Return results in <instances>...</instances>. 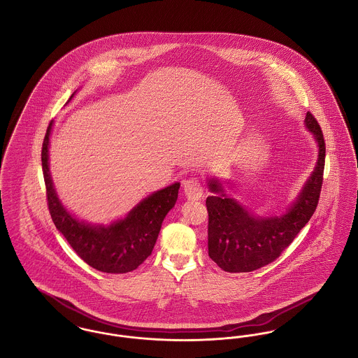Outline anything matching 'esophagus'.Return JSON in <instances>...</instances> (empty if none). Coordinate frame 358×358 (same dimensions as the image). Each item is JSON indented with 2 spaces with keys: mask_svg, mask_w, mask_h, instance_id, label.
Masks as SVG:
<instances>
[{
  "mask_svg": "<svg viewBox=\"0 0 358 358\" xmlns=\"http://www.w3.org/2000/svg\"><path fill=\"white\" fill-rule=\"evenodd\" d=\"M184 193H185L187 200L196 201L203 197L204 189L197 180H187L184 184Z\"/></svg>",
  "mask_w": 358,
  "mask_h": 358,
  "instance_id": "34e87169",
  "label": "esophagus"
}]
</instances>
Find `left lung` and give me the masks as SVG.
<instances>
[{"label":"left lung","instance_id":"8db88e82","mask_svg":"<svg viewBox=\"0 0 358 358\" xmlns=\"http://www.w3.org/2000/svg\"><path fill=\"white\" fill-rule=\"evenodd\" d=\"M305 126L318 146V158L305 185L286 212L275 216H256L234 197L222 180H206L213 196H208V254L227 273H251L267 266L289 247L306 225L320 200L324 168V136L317 120L307 113Z\"/></svg>","mask_w":358,"mask_h":358}]
</instances>
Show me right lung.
Listing matches in <instances>:
<instances>
[{
    "label": "right lung",
    "mask_w": 358,
    "mask_h": 358,
    "mask_svg": "<svg viewBox=\"0 0 358 358\" xmlns=\"http://www.w3.org/2000/svg\"><path fill=\"white\" fill-rule=\"evenodd\" d=\"M75 94L76 91L69 101ZM51 131L52 122L43 142L41 164L48 208L57 231L92 268L107 273H126L136 270L152 254L162 222L177 201L180 182L149 194L126 217L107 225L79 220L62 204L53 187L50 171Z\"/></svg>",
    "instance_id": "right-lung-1"
}]
</instances>
